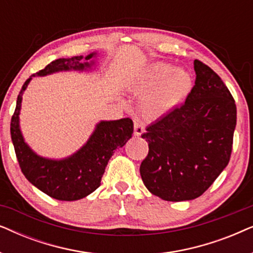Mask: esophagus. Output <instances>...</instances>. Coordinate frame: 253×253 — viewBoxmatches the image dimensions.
<instances>
[{"instance_id": "obj_1", "label": "esophagus", "mask_w": 253, "mask_h": 253, "mask_svg": "<svg viewBox=\"0 0 253 253\" xmlns=\"http://www.w3.org/2000/svg\"><path fill=\"white\" fill-rule=\"evenodd\" d=\"M144 131H145L144 124L141 123L140 121H134V123H133V134L134 136H137V137L141 136V134L144 133Z\"/></svg>"}]
</instances>
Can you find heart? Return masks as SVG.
Masks as SVG:
<instances>
[{"label":"heart","instance_id":"b5f03b06","mask_svg":"<svg viewBox=\"0 0 253 253\" xmlns=\"http://www.w3.org/2000/svg\"><path fill=\"white\" fill-rule=\"evenodd\" d=\"M192 85V77L186 70L157 62L145 70L134 89L139 93L147 92L140 103L143 115L158 119L181 105L191 92Z\"/></svg>","mask_w":253,"mask_h":253}]
</instances>
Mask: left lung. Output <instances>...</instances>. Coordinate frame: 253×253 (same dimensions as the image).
<instances>
[{
  "label": "left lung",
  "mask_w": 253,
  "mask_h": 253,
  "mask_svg": "<svg viewBox=\"0 0 253 253\" xmlns=\"http://www.w3.org/2000/svg\"><path fill=\"white\" fill-rule=\"evenodd\" d=\"M196 81L182 106L146 127L148 154L140 176L148 191L168 202L202 196L230 160L236 105L221 78L195 61Z\"/></svg>",
  "instance_id": "obj_1"
}]
</instances>
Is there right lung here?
<instances>
[{
    "mask_svg": "<svg viewBox=\"0 0 253 253\" xmlns=\"http://www.w3.org/2000/svg\"><path fill=\"white\" fill-rule=\"evenodd\" d=\"M95 53L86 57L74 56L58 58L33 76H46L62 70H84L91 68L88 60ZM31 77L24 83L17 98L16 109L10 123V133L19 167L27 181L51 198L72 202L88 196L101 184L105 169L117 147L126 145L133 133V123L130 119L102 121L87 143L77 153L64 160H49L37 155L27 146L19 130V110L23 92Z\"/></svg>",
    "mask_w": 253,
    "mask_h": 253,
    "instance_id": "obj_1",
    "label": "right lung"
}]
</instances>
